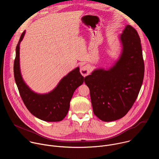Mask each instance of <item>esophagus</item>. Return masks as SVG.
I'll list each match as a JSON object with an SVG mask.
<instances>
[{
	"instance_id": "34e87169",
	"label": "esophagus",
	"mask_w": 159,
	"mask_h": 159,
	"mask_svg": "<svg viewBox=\"0 0 159 159\" xmlns=\"http://www.w3.org/2000/svg\"><path fill=\"white\" fill-rule=\"evenodd\" d=\"M90 66L89 65L82 66L80 68V74L84 77H85V76L88 75L90 73Z\"/></svg>"
}]
</instances>
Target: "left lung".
Masks as SVG:
<instances>
[{"mask_svg":"<svg viewBox=\"0 0 159 159\" xmlns=\"http://www.w3.org/2000/svg\"><path fill=\"white\" fill-rule=\"evenodd\" d=\"M121 52L107 68H98L85 77L94 115L106 122L125 116L137 98L144 77V62L139 35L126 25L119 35Z\"/></svg>","mask_w":159,"mask_h":159,"instance_id":"left-lung-1","label":"left lung"}]
</instances>
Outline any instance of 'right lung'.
Wrapping results in <instances>:
<instances>
[{"label": "right lung", "mask_w": 159, "mask_h": 159, "mask_svg": "<svg viewBox=\"0 0 159 159\" xmlns=\"http://www.w3.org/2000/svg\"><path fill=\"white\" fill-rule=\"evenodd\" d=\"M25 33L26 31L22 33L17 43L14 63V79L20 97L29 111L38 119L47 122L61 121L69 110L74 91L85 79L77 66L64 76L50 92L44 94L34 92L22 78L20 68V44Z\"/></svg>", "instance_id": "add662e5"}]
</instances>
